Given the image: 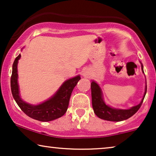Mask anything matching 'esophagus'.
Returning a JSON list of instances; mask_svg holds the SVG:
<instances>
[{"mask_svg":"<svg viewBox=\"0 0 156 156\" xmlns=\"http://www.w3.org/2000/svg\"><path fill=\"white\" fill-rule=\"evenodd\" d=\"M83 76L84 78H89L90 77V73L89 72L88 70H86L85 71H83Z\"/></svg>","mask_w":156,"mask_h":156,"instance_id":"1","label":"esophagus"}]
</instances>
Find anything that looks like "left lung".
<instances>
[{"mask_svg": "<svg viewBox=\"0 0 156 156\" xmlns=\"http://www.w3.org/2000/svg\"><path fill=\"white\" fill-rule=\"evenodd\" d=\"M140 64L142 72L144 73L143 66L141 63ZM90 88L91 96H92V105L95 115L101 119L114 122L122 121V120L128 119V118L133 115L142 105L143 99L146 96L147 91V85H146L144 95H143V98L139 104L133 106L129 109H120L115 108L110 106L109 105L105 103L104 99H103L102 90H101L99 85L94 80H92V82H91Z\"/></svg>", "mask_w": 156, "mask_h": 156, "instance_id": "left-lung-1", "label": "left lung"}]
</instances>
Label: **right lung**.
Returning <instances> with one entry per match:
<instances>
[{"mask_svg":"<svg viewBox=\"0 0 156 156\" xmlns=\"http://www.w3.org/2000/svg\"><path fill=\"white\" fill-rule=\"evenodd\" d=\"M20 54L14 61L10 78V87L14 100L20 108L27 115L39 121L48 122L55 120L63 116L67 111L69 100L73 90L80 79V75L66 80L55 94L40 104L33 105L25 102L21 98L18 78V63Z\"/></svg>","mask_w":156,"mask_h":156,"instance_id":"obj_1","label":"right lung"}]
</instances>
